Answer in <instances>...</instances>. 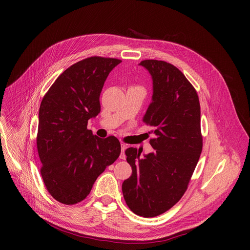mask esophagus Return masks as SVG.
Here are the masks:
<instances>
[{"label": "esophagus", "instance_id": "1", "mask_svg": "<svg viewBox=\"0 0 250 250\" xmlns=\"http://www.w3.org/2000/svg\"><path fill=\"white\" fill-rule=\"evenodd\" d=\"M121 148H122V150H121V155H120V158L121 159H125V146L124 145V144H122L121 145Z\"/></svg>", "mask_w": 250, "mask_h": 250}]
</instances>
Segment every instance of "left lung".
I'll use <instances>...</instances> for the list:
<instances>
[{
    "mask_svg": "<svg viewBox=\"0 0 250 250\" xmlns=\"http://www.w3.org/2000/svg\"><path fill=\"white\" fill-rule=\"evenodd\" d=\"M139 65L152 76V103L142 119L154 129V152L140 157L129 147L125 152L132 169L123 183L128 208L144 218L157 217L183 197L199 161L203 136L200 101L194 86L176 66L146 59Z\"/></svg>",
    "mask_w": 250,
    "mask_h": 250,
    "instance_id": "left-lung-1",
    "label": "left lung"
}]
</instances>
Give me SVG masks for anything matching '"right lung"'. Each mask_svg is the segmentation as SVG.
I'll list each match as a JSON object with an SVG mask.
<instances>
[{"instance_id":"add662e5","label":"right lung","mask_w":250,"mask_h":250,"mask_svg":"<svg viewBox=\"0 0 250 250\" xmlns=\"http://www.w3.org/2000/svg\"><path fill=\"white\" fill-rule=\"evenodd\" d=\"M121 62L101 56L80 60L58 76L42 101L37 135L41 174L59 203L83 201L99 175L121 154L116 136L100 138L87 128L88 121L101 112L106 77Z\"/></svg>"}]
</instances>
